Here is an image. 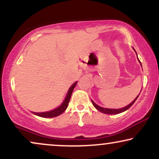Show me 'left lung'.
<instances>
[{
  "label": "left lung",
  "instance_id": "1",
  "mask_svg": "<svg viewBox=\"0 0 159 159\" xmlns=\"http://www.w3.org/2000/svg\"><path fill=\"white\" fill-rule=\"evenodd\" d=\"M135 52H136V51H135ZM138 60H139V59H138ZM139 61H140V60H139ZM140 64H141V63H140ZM141 66H142V65H141ZM139 95H140V94H139ZM139 95H138V96L136 97V98L134 99V101H132L131 103L129 104V105L127 106H125V107L121 108H119V109H111V108H102V107H101V106H98L97 104L95 103L94 101H92V100H91V101H92V103H93V105L94 106V107H95V108H96L97 110H98L99 111H101V112L103 113V114H120V113H121V112L125 111H127V110L128 109V108H129L130 107H131V106L134 104V102H135L137 98H138Z\"/></svg>",
  "mask_w": 159,
  "mask_h": 159
}]
</instances>
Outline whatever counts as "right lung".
<instances>
[{"label":"right lung","mask_w":159,"mask_h":159,"mask_svg":"<svg viewBox=\"0 0 159 159\" xmlns=\"http://www.w3.org/2000/svg\"><path fill=\"white\" fill-rule=\"evenodd\" d=\"M77 83V82H75V83H74L70 87V88L69 89V91H68V93H67V95H66V98H65L64 102H63L62 104L59 106V107L56 108V109H54V110L50 111L41 112V113L33 112V114L37 115V116L43 117V118H51V117H55V116H59V115L61 114L66 109V108L68 107L69 102V101H70V98L71 96V93H72L74 88H75Z\"/></svg>","instance_id":"1"}]
</instances>
